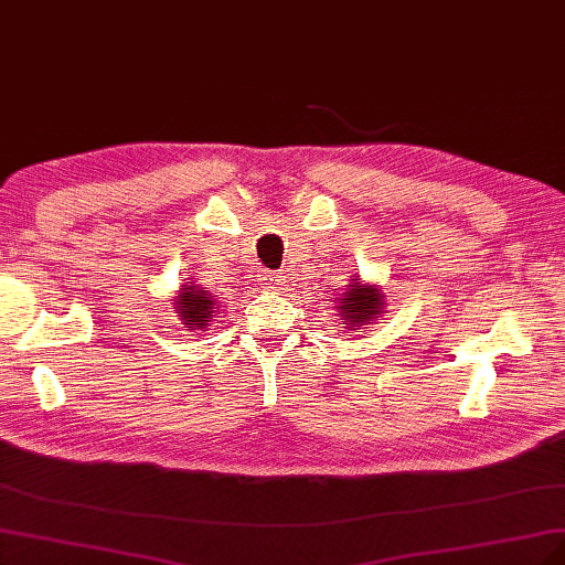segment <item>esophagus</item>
Returning <instances> with one entry per match:
<instances>
[{"instance_id":"obj_1","label":"esophagus","mask_w":565,"mask_h":565,"mask_svg":"<svg viewBox=\"0 0 565 565\" xmlns=\"http://www.w3.org/2000/svg\"><path fill=\"white\" fill-rule=\"evenodd\" d=\"M260 279L267 290H281V286L286 284V277L281 275V271H263Z\"/></svg>"}]
</instances>
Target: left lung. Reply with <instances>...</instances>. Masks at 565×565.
I'll list each match as a JSON object with an SVG mask.
<instances>
[{
	"label": "left lung",
	"mask_w": 565,
	"mask_h": 565,
	"mask_svg": "<svg viewBox=\"0 0 565 565\" xmlns=\"http://www.w3.org/2000/svg\"><path fill=\"white\" fill-rule=\"evenodd\" d=\"M335 309H340V317L349 330H361V326L384 315V294L380 288L361 284V279H351L349 288L338 298Z\"/></svg>",
	"instance_id": "1"
}]
</instances>
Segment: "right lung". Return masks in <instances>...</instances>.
Segmentation results:
<instances>
[{"label":"right lung","mask_w":565,"mask_h":565,"mask_svg":"<svg viewBox=\"0 0 565 565\" xmlns=\"http://www.w3.org/2000/svg\"><path fill=\"white\" fill-rule=\"evenodd\" d=\"M177 315L181 317L183 326L188 330H204L209 323L214 321L216 311H218V300L214 294L200 288L198 284L188 281L174 300Z\"/></svg>","instance_id":"obj_1"}]
</instances>
